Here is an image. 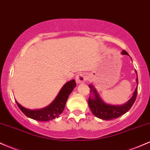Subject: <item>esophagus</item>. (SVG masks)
<instances>
[{"label": "esophagus", "mask_w": 150, "mask_h": 150, "mask_svg": "<svg viewBox=\"0 0 150 150\" xmlns=\"http://www.w3.org/2000/svg\"><path fill=\"white\" fill-rule=\"evenodd\" d=\"M87 77L86 75L83 73H81L79 74L78 75L76 76V82L77 83H82L85 82V81L86 80Z\"/></svg>", "instance_id": "esophagus-1"}]
</instances>
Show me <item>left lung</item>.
Here are the masks:
<instances>
[{
  "mask_svg": "<svg viewBox=\"0 0 150 150\" xmlns=\"http://www.w3.org/2000/svg\"><path fill=\"white\" fill-rule=\"evenodd\" d=\"M122 54L129 55L128 53L125 50H122ZM137 73V71H135ZM137 85H138V78L136 79ZM89 88H91V92H93L94 94V98L89 97L88 98V105L91 110L92 113L96 117L98 118L102 119V120H110L112 119L117 118L125 112H127L132 106L134 101L136 100L137 94V86L136 87L135 91H134L133 96L129 99V100L127 103L124 104L122 105H111L105 103L100 97L98 96L97 91L96 89L93 88V86L89 85Z\"/></svg>",
  "mask_w": 150,
  "mask_h": 150,
  "instance_id": "8db88e82",
  "label": "left lung"
}]
</instances>
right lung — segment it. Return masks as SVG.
I'll return each instance as SVG.
<instances>
[{
  "instance_id": "right-lung-1",
  "label": "right lung",
  "mask_w": 150,
  "mask_h": 150,
  "mask_svg": "<svg viewBox=\"0 0 150 150\" xmlns=\"http://www.w3.org/2000/svg\"><path fill=\"white\" fill-rule=\"evenodd\" d=\"M75 80H71L62 87L55 100L47 107L40 110H30L23 107L16 102L18 108L27 117L38 121H49L58 117L64 110L69 95L76 87Z\"/></svg>"
}]
</instances>
